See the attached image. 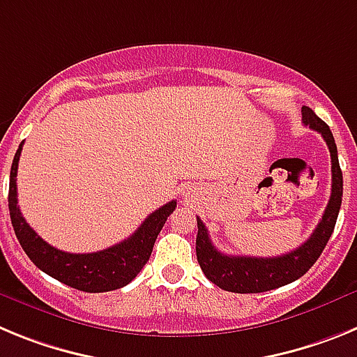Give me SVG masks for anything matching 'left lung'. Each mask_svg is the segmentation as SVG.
I'll list each match as a JSON object with an SVG mask.
<instances>
[{
	"label": "left lung",
	"mask_w": 357,
	"mask_h": 357,
	"mask_svg": "<svg viewBox=\"0 0 357 357\" xmlns=\"http://www.w3.org/2000/svg\"><path fill=\"white\" fill-rule=\"evenodd\" d=\"M302 121L309 128L320 132L331 151V172H333V188H331L329 204L326 213L314 232L305 243L295 250L277 257H248V255L222 254L213 245L206 225L197 218V259L202 272L207 279L232 293H263L286 286L293 280L301 279L309 268L317 263L333 234L343 197V175L338 162V150L334 143L333 132L309 107H302Z\"/></svg>",
	"instance_id": "8db88e82"
}]
</instances>
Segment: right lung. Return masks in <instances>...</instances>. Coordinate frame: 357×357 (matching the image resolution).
<instances>
[{"instance_id":"1","label":"right lung","mask_w":357,"mask_h":357,"mask_svg":"<svg viewBox=\"0 0 357 357\" xmlns=\"http://www.w3.org/2000/svg\"><path fill=\"white\" fill-rule=\"evenodd\" d=\"M21 150H23V143L19 144L14 160H12L8 211H10L15 236H17L21 247L26 252L31 263L53 279L61 280L62 284H68L75 289H80V291L103 293L127 286L150 259L157 236H159L160 229L164 227L169 214L175 211L176 202L172 200L166 206L153 211L130 238L118 243L114 247L93 252V254L62 252L48 245L40 236H37L36 230L28 225L21 211H19L15 176H17Z\"/></svg>"}]
</instances>
